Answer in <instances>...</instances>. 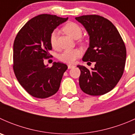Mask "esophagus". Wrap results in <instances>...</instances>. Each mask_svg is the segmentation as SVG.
Listing matches in <instances>:
<instances>
[{"label":"esophagus","mask_w":135,"mask_h":135,"mask_svg":"<svg viewBox=\"0 0 135 135\" xmlns=\"http://www.w3.org/2000/svg\"><path fill=\"white\" fill-rule=\"evenodd\" d=\"M74 66L73 65H68V69H72V68H74Z\"/></svg>","instance_id":"esophagus-1"}]
</instances>
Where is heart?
<instances>
[{
  "label": "heart",
  "instance_id": "1",
  "mask_svg": "<svg viewBox=\"0 0 135 135\" xmlns=\"http://www.w3.org/2000/svg\"><path fill=\"white\" fill-rule=\"evenodd\" d=\"M62 31L73 39H78L81 37L82 34V30L78 24L74 22H69L64 25ZM57 31H54L50 36V43L51 46L54 48L57 47ZM80 43L84 44V42L80 40ZM81 51L78 49H72V50H65L59 55V59L61 61L67 63H73L81 55Z\"/></svg>",
  "mask_w": 135,
  "mask_h": 135
}]
</instances>
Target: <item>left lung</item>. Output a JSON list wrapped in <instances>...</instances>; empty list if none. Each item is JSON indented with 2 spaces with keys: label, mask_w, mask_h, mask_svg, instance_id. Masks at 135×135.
<instances>
[{
  "label": "left lung",
  "mask_w": 135,
  "mask_h": 135,
  "mask_svg": "<svg viewBox=\"0 0 135 135\" xmlns=\"http://www.w3.org/2000/svg\"><path fill=\"white\" fill-rule=\"evenodd\" d=\"M75 19L89 36V46L83 61L95 62L91 70L78 65L81 72L79 85L88 95H104L114 89L123 75L126 61L125 44L116 27L104 17L87 15Z\"/></svg>",
  "instance_id": "8db88e82"
}]
</instances>
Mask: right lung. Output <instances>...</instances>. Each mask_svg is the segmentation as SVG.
Listing matches in <instances>:
<instances>
[{"label":"right lung","instance_id":"obj_1","mask_svg":"<svg viewBox=\"0 0 135 135\" xmlns=\"http://www.w3.org/2000/svg\"><path fill=\"white\" fill-rule=\"evenodd\" d=\"M66 18L41 14L30 20L17 33L13 42V69L16 78L32 97L45 99L59 90L67 65L54 62L51 67L44 63L51 50L50 36Z\"/></svg>","mask_w":135,"mask_h":135}]
</instances>
